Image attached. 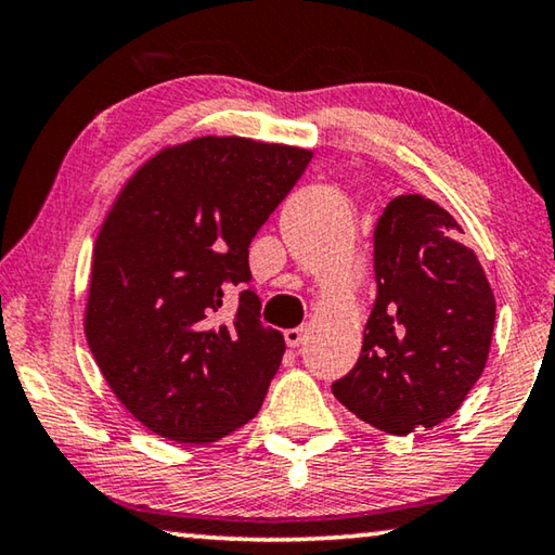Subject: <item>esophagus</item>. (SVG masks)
Masks as SVG:
<instances>
[{
    "instance_id": "34e87169",
    "label": "esophagus",
    "mask_w": 555,
    "mask_h": 555,
    "mask_svg": "<svg viewBox=\"0 0 555 555\" xmlns=\"http://www.w3.org/2000/svg\"><path fill=\"white\" fill-rule=\"evenodd\" d=\"M302 339H305V327L285 330V343H287V347H300Z\"/></svg>"
}]
</instances>
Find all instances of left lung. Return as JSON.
I'll list each match as a JSON object with an SVG mask.
<instances>
[{"instance_id": "8db88e82", "label": "left lung", "mask_w": 555, "mask_h": 555, "mask_svg": "<svg viewBox=\"0 0 555 555\" xmlns=\"http://www.w3.org/2000/svg\"><path fill=\"white\" fill-rule=\"evenodd\" d=\"M462 225L420 193L374 228L377 300L354 370L332 385L349 412L387 434L431 429L456 412L489 360L496 300Z\"/></svg>"}]
</instances>
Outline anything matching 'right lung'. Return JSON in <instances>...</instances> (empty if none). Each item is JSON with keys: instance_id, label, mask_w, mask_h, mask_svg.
Instances as JSON below:
<instances>
[{"instance_id": "obj_1", "label": "right lung", "mask_w": 555, "mask_h": 555, "mask_svg": "<svg viewBox=\"0 0 555 555\" xmlns=\"http://www.w3.org/2000/svg\"><path fill=\"white\" fill-rule=\"evenodd\" d=\"M312 151L243 135L160 149L126 181L93 243L83 332L118 402L158 437L210 444L260 412L285 352L243 289L248 248Z\"/></svg>"}]
</instances>
